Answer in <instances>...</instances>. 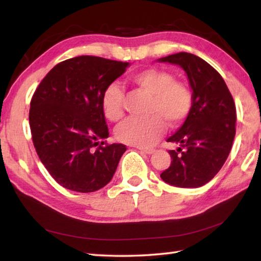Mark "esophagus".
<instances>
[{
  "mask_svg": "<svg viewBox=\"0 0 261 261\" xmlns=\"http://www.w3.org/2000/svg\"><path fill=\"white\" fill-rule=\"evenodd\" d=\"M138 149L143 153H146V154H153L154 152H155V149H154V148H148V147H138Z\"/></svg>",
  "mask_w": 261,
  "mask_h": 261,
  "instance_id": "obj_1",
  "label": "esophagus"
}]
</instances>
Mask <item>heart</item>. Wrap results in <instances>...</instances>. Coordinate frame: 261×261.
Returning <instances> with one entry per match:
<instances>
[{"label":"heart","mask_w":261,"mask_h":261,"mask_svg":"<svg viewBox=\"0 0 261 261\" xmlns=\"http://www.w3.org/2000/svg\"><path fill=\"white\" fill-rule=\"evenodd\" d=\"M130 83L151 95L147 113L151 116L130 117L117 127V139L134 146H152L160 139L166 123L176 127L187 120L193 106V95L187 84L175 81L173 73L158 68H147L135 72ZM124 93L122 87L113 83L105 88L101 98L106 118L117 122L124 115Z\"/></svg>","instance_id":"1"}]
</instances>
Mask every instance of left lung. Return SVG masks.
<instances>
[{"label":"left lung","instance_id":"left-lung-1","mask_svg":"<svg viewBox=\"0 0 261 261\" xmlns=\"http://www.w3.org/2000/svg\"><path fill=\"white\" fill-rule=\"evenodd\" d=\"M177 64L189 78L193 106L184 124L167 141L171 163L160 175L178 188H199L219 173L230 153L236 134V107L223 78L200 57L177 53L159 60Z\"/></svg>","mask_w":261,"mask_h":261}]
</instances>
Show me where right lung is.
Instances as JSON below:
<instances>
[{"label":"right lung","mask_w":261,"mask_h":261,"mask_svg":"<svg viewBox=\"0 0 261 261\" xmlns=\"http://www.w3.org/2000/svg\"><path fill=\"white\" fill-rule=\"evenodd\" d=\"M127 65L77 56L56 64L35 90L29 114L34 148L63 188L94 192L113 178L126 146L106 143L109 132L101 98Z\"/></svg>","instance_id":"add662e5"}]
</instances>
